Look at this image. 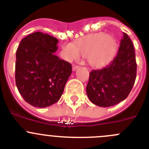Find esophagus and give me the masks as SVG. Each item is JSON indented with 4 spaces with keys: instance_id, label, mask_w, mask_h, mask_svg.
<instances>
[{
    "instance_id": "34e87169",
    "label": "esophagus",
    "mask_w": 149,
    "mask_h": 149,
    "mask_svg": "<svg viewBox=\"0 0 149 149\" xmlns=\"http://www.w3.org/2000/svg\"><path fill=\"white\" fill-rule=\"evenodd\" d=\"M78 68H79V65H76L73 64V71H75V70H76V69Z\"/></svg>"
}]
</instances>
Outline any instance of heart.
Here are the masks:
<instances>
[{"mask_svg": "<svg viewBox=\"0 0 149 149\" xmlns=\"http://www.w3.org/2000/svg\"><path fill=\"white\" fill-rule=\"evenodd\" d=\"M116 47V41L111 36L104 33H95L87 36L79 41L76 46L68 44L63 47L65 60L71 61L79 59L80 54L87 57L92 66L102 65L113 54Z\"/></svg>", "mask_w": 149, "mask_h": 149, "instance_id": "heart-1", "label": "heart"}]
</instances>
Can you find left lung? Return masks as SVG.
<instances>
[{"label": "left lung", "mask_w": 149, "mask_h": 149, "mask_svg": "<svg viewBox=\"0 0 149 149\" xmlns=\"http://www.w3.org/2000/svg\"><path fill=\"white\" fill-rule=\"evenodd\" d=\"M123 34L116 57L102 68L89 73L86 94L91 102L98 106H112L123 101L135 84V49L128 35Z\"/></svg>", "instance_id": "left-lung-1"}]
</instances>
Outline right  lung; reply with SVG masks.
<instances>
[{
    "label": "right lung",
    "mask_w": 149,
    "mask_h": 149,
    "mask_svg": "<svg viewBox=\"0 0 149 149\" xmlns=\"http://www.w3.org/2000/svg\"><path fill=\"white\" fill-rule=\"evenodd\" d=\"M57 42L50 35L36 32L23 38L17 48L16 85L23 99L34 107L57 102L72 73L71 64L54 54Z\"/></svg>",
    "instance_id": "add662e5"
}]
</instances>
